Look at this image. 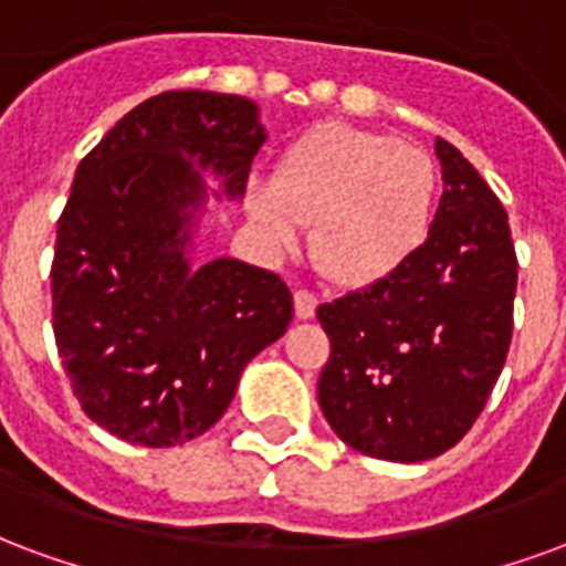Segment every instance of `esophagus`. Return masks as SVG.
Here are the masks:
<instances>
[{"instance_id":"esophagus-1","label":"esophagus","mask_w":566,"mask_h":566,"mask_svg":"<svg viewBox=\"0 0 566 566\" xmlns=\"http://www.w3.org/2000/svg\"><path fill=\"white\" fill-rule=\"evenodd\" d=\"M313 313H316V295L307 292V289H298L295 292V316L298 319H313Z\"/></svg>"}]
</instances>
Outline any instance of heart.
Masks as SVG:
<instances>
[{"instance_id":"heart-1","label":"heart","mask_w":566,"mask_h":566,"mask_svg":"<svg viewBox=\"0 0 566 566\" xmlns=\"http://www.w3.org/2000/svg\"><path fill=\"white\" fill-rule=\"evenodd\" d=\"M243 205L271 250H292L298 226H313L311 253L325 277L349 289L374 286L428 243L437 168L416 144L319 123L280 156L274 184H253Z\"/></svg>"}]
</instances>
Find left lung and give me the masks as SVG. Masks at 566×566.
<instances>
[{"mask_svg": "<svg viewBox=\"0 0 566 566\" xmlns=\"http://www.w3.org/2000/svg\"><path fill=\"white\" fill-rule=\"evenodd\" d=\"M443 196L419 255L395 277L323 304L332 356L319 407L346 447L428 461L468 434L513 337L518 265L506 210L480 171L434 144Z\"/></svg>", "mask_w": 566, "mask_h": 566, "instance_id": "obj_1", "label": "left lung"}]
</instances>
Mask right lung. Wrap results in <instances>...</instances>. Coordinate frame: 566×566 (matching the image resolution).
I'll list each match as a JSON object with an SVG mask.
<instances>
[{
  "instance_id": "obj_1",
  "label": "right lung",
  "mask_w": 566,
  "mask_h": 566,
  "mask_svg": "<svg viewBox=\"0 0 566 566\" xmlns=\"http://www.w3.org/2000/svg\"><path fill=\"white\" fill-rule=\"evenodd\" d=\"M268 132L243 96L171 90L77 165L53 253V334L84 413L177 447L229 410L243 368L292 323V292L241 259L196 265L208 198H241ZM201 170L221 180L207 192Z\"/></svg>"
}]
</instances>
